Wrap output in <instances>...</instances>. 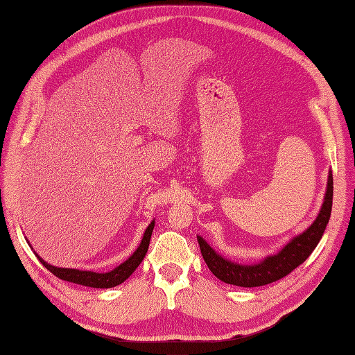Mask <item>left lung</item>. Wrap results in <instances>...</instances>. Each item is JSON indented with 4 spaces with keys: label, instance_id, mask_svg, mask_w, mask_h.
Wrapping results in <instances>:
<instances>
[{
    "label": "left lung",
    "instance_id": "obj_1",
    "mask_svg": "<svg viewBox=\"0 0 355 355\" xmlns=\"http://www.w3.org/2000/svg\"><path fill=\"white\" fill-rule=\"evenodd\" d=\"M331 207H333V172H329L328 175L325 200H323L318 218H315L310 227L300 233V235L294 236L279 253L267 256L266 259H262L258 263L244 266V263H236L223 258L205 239L197 236L201 254L209 270L225 284L238 286H261L276 282L299 267L313 253L314 248L318 247L329 221Z\"/></svg>",
    "mask_w": 355,
    "mask_h": 355
}]
</instances>
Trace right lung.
I'll list each match as a JSON object with an SVG mask.
<instances>
[{
    "mask_svg": "<svg viewBox=\"0 0 355 355\" xmlns=\"http://www.w3.org/2000/svg\"><path fill=\"white\" fill-rule=\"evenodd\" d=\"M154 225H155V221H153L148 225V229L145 230V235H143V239H141L140 245L137 247V250H135L123 263H120L119 267L108 271V273H96V271L53 267L49 262H45L41 256H37V254L36 256L45 268L51 271V273L56 277L62 279V281H69V282L85 285V286H93V288H111V286H116V285H120L122 282H125L126 279L134 273V270L140 266V262L143 261V258H145V254L148 252Z\"/></svg>",
    "mask_w": 355,
    "mask_h": 355,
    "instance_id": "add662e5",
    "label": "right lung"
}]
</instances>
